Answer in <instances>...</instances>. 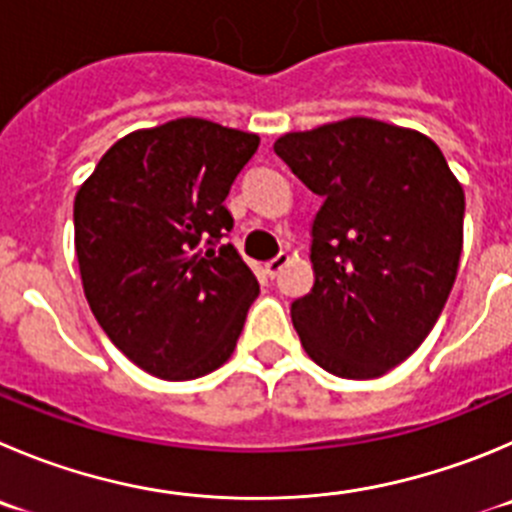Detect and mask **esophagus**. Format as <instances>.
Here are the masks:
<instances>
[{"instance_id":"obj_1","label":"esophagus","mask_w":512,"mask_h":512,"mask_svg":"<svg viewBox=\"0 0 512 512\" xmlns=\"http://www.w3.org/2000/svg\"><path fill=\"white\" fill-rule=\"evenodd\" d=\"M290 262V255L288 252H280L278 257H272L270 262H265V272L267 275H270V278H278L280 272H283V267L288 265Z\"/></svg>"}]
</instances>
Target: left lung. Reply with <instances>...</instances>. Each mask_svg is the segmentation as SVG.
Segmentation results:
<instances>
[{
  "mask_svg": "<svg viewBox=\"0 0 512 512\" xmlns=\"http://www.w3.org/2000/svg\"><path fill=\"white\" fill-rule=\"evenodd\" d=\"M275 154L313 194L315 283L290 305L305 353L376 379L437 323L462 252L465 191L432 138L374 118L285 133Z\"/></svg>",
  "mask_w": 512,
  "mask_h": 512,
  "instance_id": "obj_1",
  "label": "left lung"
}]
</instances>
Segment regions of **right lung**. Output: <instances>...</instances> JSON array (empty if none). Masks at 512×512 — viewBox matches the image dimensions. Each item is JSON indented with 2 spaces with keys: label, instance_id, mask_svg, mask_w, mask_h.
<instances>
[{
  "label": "right lung",
  "instance_id": "right-lung-1",
  "mask_svg": "<svg viewBox=\"0 0 512 512\" xmlns=\"http://www.w3.org/2000/svg\"><path fill=\"white\" fill-rule=\"evenodd\" d=\"M260 136L176 118L123 136L75 194V255L95 321L138 369L189 381L232 356L257 278L232 245L229 186Z\"/></svg>",
  "mask_w": 512,
  "mask_h": 512
}]
</instances>
